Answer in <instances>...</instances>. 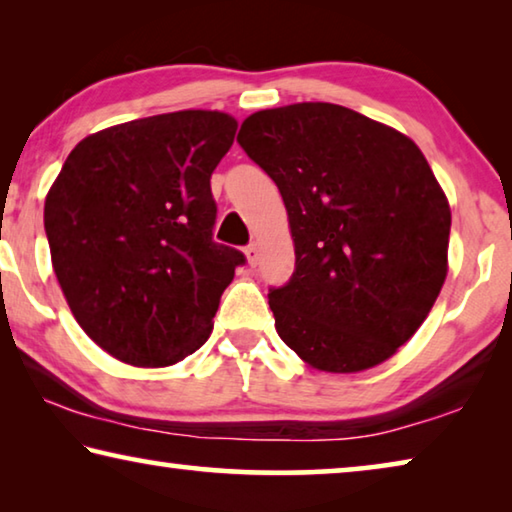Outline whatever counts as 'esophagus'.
Instances as JSON below:
<instances>
[{"label":"esophagus","instance_id":"34e87169","mask_svg":"<svg viewBox=\"0 0 512 512\" xmlns=\"http://www.w3.org/2000/svg\"><path fill=\"white\" fill-rule=\"evenodd\" d=\"M246 257H248V264H250V266H257V262H259L257 244H248V246H246Z\"/></svg>","mask_w":512,"mask_h":512}]
</instances>
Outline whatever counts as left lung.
<instances>
[{
  "label": "left lung",
  "instance_id": "1",
  "mask_svg": "<svg viewBox=\"0 0 512 512\" xmlns=\"http://www.w3.org/2000/svg\"><path fill=\"white\" fill-rule=\"evenodd\" d=\"M282 194L296 271L268 289L309 366L359 372L418 332L447 277L452 212L409 137L336 103L250 115L237 135Z\"/></svg>",
  "mask_w": 512,
  "mask_h": 512
}]
</instances>
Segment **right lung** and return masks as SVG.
I'll list each match as a JSON object with an SVG mask.
<instances>
[{
	"instance_id": "add662e5",
	"label": "right lung",
	"mask_w": 512,
	"mask_h": 512,
	"mask_svg": "<svg viewBox=\"0 0 512 512\" xmlns=\"http://www.w3.org/2000/svg\"><path fill=\"white\" fill-rule=\"evenodd\" d=\"M225 112L106 128L67 155L45 201L51 264L83 332L119 361L162 368L210 339L241 250L216 244L210 178L235 142Z\"/></svg>"
}]
</instances>
